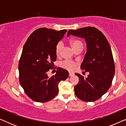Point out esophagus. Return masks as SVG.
I'll use <instances>...</instances> for the list:
<instances>
[{
    "instance_id": "esophagus-1",
    "label": "esophagus",
    "mask_w": 126,
    "mask_h": 126,
    "mask_svg": "<svg viewBox=\"0 0 126 126\" xmlns=\"http://www.w3.org/2000/svg\"><path fill=\"white\" fill-rule=\"evenodd\" d=\"M73 73H69V76H73Z\"/></svg>"
}]
</instances>
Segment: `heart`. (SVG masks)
Wrapping results in <instances>:
<instances>
[{
  "label": "heart",
  "instance_id": "heart-1",
  "mask_svg": "<svg viewBox=\"0 0 126 126\" xmlns=\"http://www.w3.org/2000/svg\"><path fill=\"white\" fill-rule=\"evenodd\" d=\"M71 45L73 47L74 50L76 49L77 48L79 47H83V44L81 41L80 40H77V39H75L71 41L70 42ZM63 48V43L62 42H58L56 46V49H55V52H56V55H59L61 53V51L62 50ZM60 66L63 69L69 70V71H73L76 68L77 63L75 61H68V60H65L61 63H60Z\"/></svg>",
  "mask_w": 126,
  "mask_h": 126
}]
</instances>
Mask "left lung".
Wrapping results in <instances>:
<instances>
[{"instance_id": "1", "label": "left lung", "mask_w": 126, "mask_h": 126, "mask_svg": "<svg viewBox=\"0 0 126 126\" xmlns=\"http://www.w3.org/2000/svg\"><path fill=\"white\" fill-rule=\"evenodd\" d=\"M72 35L85 39L87 53L81 68L89 72L87 78L75 73L79 82L74 88L75 94L82 101L90 102L100 99L111 87L115 74V63L109 43L104 34L94 27L69 30Z\"/></svg>"}]
</instances>
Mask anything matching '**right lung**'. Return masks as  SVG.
I'll use <instances>...</instances> for the list:
<instances>
[{"label":"right lung","mask_w":126,"mask_h":126,"mask_svg":"<svg viewBox=\"0 0 126 126\" xmlns=\"http://www.w3.org/2000/svg\"><path fill=\"white\" fill-rule=\"evenodd\" d=\"M66 32L38 29L24 45L19 61V80L26 94L32 100L39 103L51 100L58 94L59 82L68 77V72L60 68L57 69L54 76L49 77L47 75L56 60V45Z\"/></svg>","instance_id":"obj_1"}]
</instances>
